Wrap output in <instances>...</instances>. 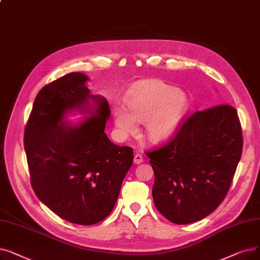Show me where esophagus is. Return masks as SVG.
Returning <instances> with one entry per match:
<instances>
[{"mask_svg":"<svg viewBox=\"0 0 260 260\" xmlns=\"http://www.w3.org/2000/svg\"><path fill=\"white\" fill-rule=\"evenodd\" d=\"M142 161H143L142 155H140V154H136V155H135V157H134V162H135V164L139 165V164H141Z\"/></svg>","mask_w":260,"mask_h":260,"instance_id":"obj_1","label":"esophagus"}]
</instances>
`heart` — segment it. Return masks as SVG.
<instances>
[{
	"label": "heart",
	"instance_id": "1",
	"mask_svg": "<svg viewBox=\"0 0 260 260\" xmlns=\"http://www.w3.org/2000/svg\"><path fill=\"white\" fill-rule=\"evenodd\" d=\"M125 107L114 106L112 119L122 136L136 134L137 123H144V135L153 143L174 136L188 110V98L160 80H146L134 85L124 99Z\"/></svg>",
	"mask_w": 260,
	"mask_h": 260
}]
</instances>
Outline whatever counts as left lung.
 Returning a JSON list of instances; mask_svg holds the SVG:
<instances>
[{"label":"left lung","mask_w":260,"mask_h":260,"mask_svg":"<svg viewBox=\"0 0 260 260\" xmlns=\"http://www.w3.org/2000/svg\"><path fill=\"white\" fill-rule=\"evenodd\" d=\"M237 110L228 104L197 111L175 136L148 152L155 173L154 204L175 224L204 219L221 204L242 154Z\"/></svg>","instance_id":"obj_1"}]
</instances>
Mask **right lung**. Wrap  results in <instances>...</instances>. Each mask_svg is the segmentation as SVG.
<instances>
[{
	"instance_id": "add662e5",
	"label": "right lung",
	"mask_w": 260,
	"mask_h": 260,
	"mask_svg": "<svg viewBox=\"0 0 260 260\" xmlns=\"http://www.w3.org/2000/svg\"><path fill=\"white\" fill-rule=\"evenodd\" d=\"M88 80L84 73L72 72L44 86L24 132L36 196L60 218L81 225L95 224L111 212L134 159L132 148L108 139V102L90 93ZM89 100L95 110L86 107ZM85 108L92 117L77 126L65 123L68 112Z\"/></svg>"
}]
</instances>
